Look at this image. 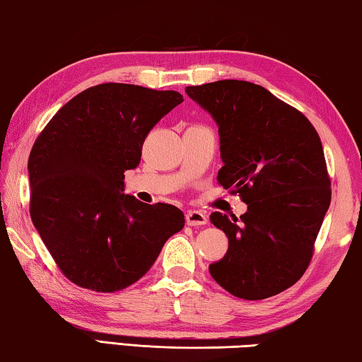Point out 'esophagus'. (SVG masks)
<instances>
[{"label":"esophagus","mask_w":362,"mask_h":362,"mask_svg":"<svg viewBox=\"0 0 362 362\" xmlns=\"http://www.w3.org/2000/svg\"><path fill=\"white\" fill-rule=\"evenodd\" d=\"M185 218H187V223L189 226H198V225H206L207 223V216L201 211H188Z\"/></svg>","instance_id":"obj_1"}]
</instances>
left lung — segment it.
<instances>
[{
	"label": "left lung",
	"mask_w": 362,
	"mask_h": 362,
	"mask_svg": "<svg viewBox=\"0 0 362 362\" xmlns=\"http://www.w3.org/2000/svg\"><path fill=\"white\" fill-rule=\"evenodd\" d=\"M185 93L218 124V183L247 204L240 218L211 214L228 238L211 276L244 300L276 296L303 276L330 204L321 139L302 112L259 84L222 79Z\"/></svg>",
	"instance_id": "obj_1"
}]
</instances>
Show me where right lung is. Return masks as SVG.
Wrapping results in <instances>:
<instances>
[{
    "instance_id": "right-lung-1",
    "label": "right lung",
    "mask_w": 362,
    "mask_h": 362,
    "mask_svg": "<svg viewBox=\"0 0 362 362\" xmlns=\"http://www.w3.org/2000/svg\"><path fill=\"white\" fill-rule=\"evenodd\" d=\"M182 102L177 90L97 84L66 102L35 140L30 216L71 283L95 292L126 289L185 226L179 207L121 193L145 137Z\"/></svg>"
}]
</instances>
